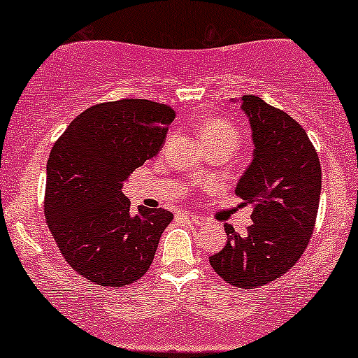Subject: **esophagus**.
Wrapping results in <instances>:
<instances>
[{
	"label": "esophagus",
	"instance_id": "34e87169",
	"mask_svg": "<svg viewBox=\"0 0 358 358\" xmlns=\"http://www.w3.org/2000/svg\"><path fill=\"white\" fill-rule=\"evenodd\" d=\"M188 220H190L193 225H196V227H203L208 223V220H206L205 217H201V215H195V213L188 215Z\"/></svg>",
	"mask_w": 358,
	"mask_h": 358
}]
</instances>
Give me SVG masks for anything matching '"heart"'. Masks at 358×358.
I'll list each match as a JSON object with an SVG mask.
<instances>
[{"mask_svg":"<svg viewBox=\"0 0 358 358\" xmlns=\"http://www.w3.org/2000/svg\"><path fill=\"white\" fill-rule=\"evenodd\" d=\"M201 138H208V140H217V141H223V143L230 145L231 148L238 143L240 140V131L236 130L235 124H231L227 120H220V118H213L210 122H206V124L201 128L200 131Z\"/></svg>","mask_w":358,"mask_h":358,"instance_id":"heart-1","label":"heart"}]
</instances>
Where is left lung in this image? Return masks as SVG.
<instances>
[{
    "instance_id": "1",
    "label": "left lung",
    "mask_w": 358,
    "mask_h": 358,
    "mask_svg": "<svg viewBox=\"0 0 358 358\" xmlns=\"http://www.w3.org/2000/svg\"><path fill=\"white\" fill-rule=\"evenodd\" d=\"M242 110L255 150L235 193L253 206V223L245 235L227 223V245L210 265L245 290L273 282L300 260L315 227L322 168L307 131L290 115L255 94L242 96Z\"/></svg>"
}]
</instances>
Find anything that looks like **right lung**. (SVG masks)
<instances>
[{
	"mask_svg": "<svg viewBox=\"0 0 358 358\" xmlns=\"http://www.w3.org/2000/svg\"><path fill=\"white\" fill-rule=\"evenodd\" d=\"M175 110L150 100L108 101L85 110L51 148L45 218L75 272L101 287L136 282L152 265L173 213L130 210L123 183L165 143Z\"/></svg>",
	"mask_w": 358,
	"mask_h": 358,
	"instance_id": "add662e5",
	"label": "right lung"
}]
</instances>
